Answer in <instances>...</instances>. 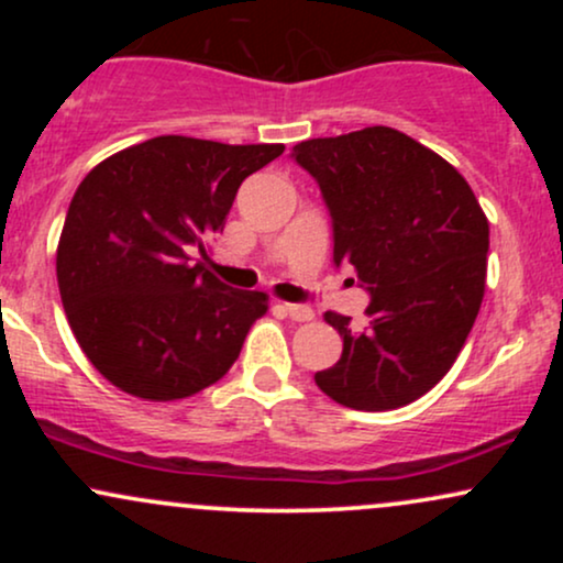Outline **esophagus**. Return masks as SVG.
I'll return each mask as SVG.
<instances>
[{"label":"esophagus","mask_w":563,"mask_h":563,"mask_svg":"<svg viewBox=\"0 0 563 563\" xmlns=\"http://www.w3.org/2000/svg\"><path fill=\"white\" fill-rule=\"evenodd\" d=\"M283 307V312L288 314L290 320H296V322H309L314 318V312H312V307H307V303H280Z\"/></svg>","instance_id":"obj_1"}]
</instances>
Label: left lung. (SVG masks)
I'll use <instances>...</instances> for the list:
<instances>
[{
	"mask_svg": "<svg viewBox=\"0 0 563 563\" xmlns=\"http://www.w3.org/2000/svg\"><path fill=\"white\" fill-rule=\"evenodd\" d=\"M320 187L333 264L371 294L367 328L325 312L344 339L314 384L354 410H394L442 380L479 314L489 224L442 156L389 126L307 140L290 151Z\"/></svg>",
	"mask_w": 563,
	"mask_h": 563,
	"instance_id": "left-lung-1",
	"label": "left lung"
}]
</instances>
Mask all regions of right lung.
Returning a JSON list of instances; mask_svg holds the SVG:
<instances>
[{
    "instance_id": "right-lung-1",
    "label": "right lung",
    "mask_w": 563,
    "mask_h": 563,
    "mask_svg": "<svg viewBox=\"0 0 563 563\" xmlns=\"http://www.w3.org/2000/svg\"><path fill=\"white\" fill-rule=\"evenodd\" d=\"M286 151L153 137L84 177L57 245L70 331L121 391L169 402L211 386L267 312L192 260L224 228L238 187Z\"/></svg>"
}]
</instances>
